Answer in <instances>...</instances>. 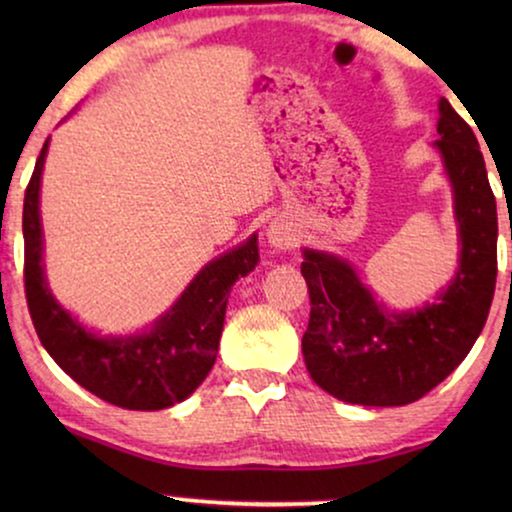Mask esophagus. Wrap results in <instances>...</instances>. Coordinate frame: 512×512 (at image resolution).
<instances>
[{
    "label": "esophagus",
    "mask_w": 512,
    "mask_h": 512,
    "mask_svg": "<svg viewBox=\"0 0 512 512\" xmlns=\"http://www.w3.org/2000/svg\"><path fill=\"white\" fill-rule=\"evenodd\" d=\"M265 237H268L270 247L275 249H291L298 244V233L286 219L270 221V226L265 228Z\"/></svg>",
    "instance_id": "34e87169"
}]
</instances>
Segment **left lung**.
<instances>
[{
  "label": "left lung",
  "instance_id": "obj_1",
  "mask_svg": "<svg viewBox=\"0 0 512 512\" xmlns=\"http://www.w3.org/2000/svg\"><path fill=\"white\" fill-rule=\"evenodd\" d=\"M436 149L452 186L459 268L433 303L391 312L377 303L352 263L303 249L310 324L303 356L310 377L345 403L408 405L438 387L471 352L496 286V200L471 125L438 102Z\"/></svg>",
  "mask_w": 512,
  "mask_h": 512
}]
</instances>
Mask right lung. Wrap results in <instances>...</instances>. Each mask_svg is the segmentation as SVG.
Listing matches in <instances>:
<instances>
[{
  "instance_id": "obj_1",
  "label": "right lung",
  "mask_w": 512,
  "mask_h": 512,
  "mask_svg": "<svg viewBox=\"0 0 512 512\" xmlns=\"http://www.w3.org/2000/svg\"><path fill=\"white\" fill-rule=\"evenodd\" d=\"M46 153L48 139L23 205L25 296L41 345L74 382L118 408L163 410L186 401L214 366L230 289L258 265V237L209 261L151 328L104 338L79 324L48 289L39 214Z\"/></svg>"
}]
</instances>
